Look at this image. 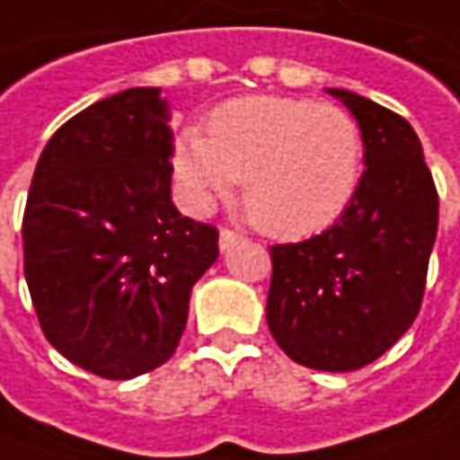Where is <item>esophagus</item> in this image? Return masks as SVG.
<instances>
[{
	"label": "esophagus",
	"instance_id": "esophagus-1",
	"mask_svg": "<svg viewBox=\"0 0 460 460\" xmlns=\"http://www.w3.org/2000/svg\"><path fill=\"white\" fill-rule=\"evenodd\" d=\"M238 240H243V235L240 233H235V230H230V227H222L220 230V248L222 251H230Z\"/></svg>",
	"mask_w": 460,
	"mask_h": 460
}]
</instances>
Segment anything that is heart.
I'll list each match as a JSON object with an SVG mask.
<instances>
[{
  "label": "heart",
  "mask_w": 460,
  "mask_h": 460,
  "mask_svg": "<svg viewBox=\"0 0 460 460\" xmlns=\"http://www.w3.org/2000/svg\"><path fill=\"white\" fill-rule=\"evenodd\" d=\"M363 164V135L350 112L294 97H238L207 119V137L184 130L173 173L194 207L227 199L243 184V207L258 230L305 238L350 204Z\"/></svg>",
  "instance_id": "obj_1"
}]
</instances>
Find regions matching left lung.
Returning a JSON list of instances; mask_svg holds the SVG:
<instances>
[{
	"mask_svg": "<svg viewBox=\"0 0 460 460\" xmlns=\"http://www.w3.org/2000/svg\"><path fill=\"white\" fill-rule=\"evenodd\" d=\"M327 94L356 117L366 171L325 233L271 245L266 320L292 361L356 371L415 323L438 235V191L404 117L348 89Z\"/></svg>",
	"mask_w": 460,
	"mask_h": 460,
	"instance_id": "8db88e82",
	"label": "left lung"
}]
</instances>
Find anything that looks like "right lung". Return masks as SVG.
<instances>
[{
    "mask_svg": "<svg viewBox=\"0 0 460 460\" xmlns=\"http://www.w3.org/2000/svg\"><path fill=\"white\" fill-rule=\"evenodd\" d=\"M158 86L94 102L48 140L22 217L25 279L48 343L102 379L166 363L217 230L171 202L173 133Z\"/></svg>",
    "mask_w": 460,
    "mask_h": 460,
    "instance_id": "obj_1",
    "label": "right lung"
}]
</instances>
